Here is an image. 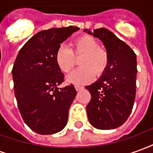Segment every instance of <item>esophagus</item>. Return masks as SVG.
Returning a JSON list of instances; mask_svg holds the SVG:
<instances>
[{
  "instance_id": "34e87169",
  "label": "esophagus",
  "mask_w": 153,
  "mask_h": 153,
  "mask_svg": "<svg viewBox=\"0 0 153 153\" xmlns=\"http://www.w3.org/2000/svg\"><path fill=\"white\" fill-rule=\"evenodd\" d=\"M74 88H75V89H76V91H80V90H82L83 88V87H82V86H79V85H75V86H74Z\"/></svg>"
}]
</instances>
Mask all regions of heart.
I'll list each match as a JSON object with an SVG mask.
<instances>
[{"mask_svg": "<svg viewBox=\"0 0 153 153\" xmlns=\"http://www.w3.org/2000/svg\"><path fill=\"white\" fill-rule=\"evenodd\" d=\"M72 50L60 46L55 54V60L59 70L64 74L70 73L75 65V58L81 57L79 68L68 75L66 82L75 85H83L94 79L95 74L101 75L109 63L108 55L99 47V43L89 35H83L72 43Z\"/></svg>", "mask_w": 153, "mask_h": 153, "instance_id": "heart-1", "label": "heart"}]
</instances>
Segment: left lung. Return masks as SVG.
Instances as JSON below:
<instances>
[{
	"mask_svg": "<svg viewBox=\"0 0 153 153\" xmlns=\"http://www.w3.org/2000/svg\"><path fill=\"white\" fill-rule=\"evenodd\" d=\"M88 34L99 38L106 47L108 66L100 79L85 87L91 94L87 105L90 124L98 129H112L125 123L134 106L136 94V54L125 42L106 28Z\"/></svg>",
	"mask_w": 153,
	"mask_h": 153,
	"instance_id": "left-lung-1",
	"label": "left lung"
}]
</instances>
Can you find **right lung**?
I'll use <instances>...</instances> for the list:
<instances>
[{
    "label": "right lung",
    "instance_id": "obj_1",
    "mask_svg": "<svg viewBox=\"0 0 153 153\" xmlns=\"http://www.w3.org/2000/svg\"><path fill=\"white\" fill-rule=\"evenodd\" d=\"M78 27L50 28L32 37L22 47L12 69L15 95L24 121L40 134H53L67 124L69 110L77 92L64 82L55 54Z\"/></svg>",
    "mask_w": 153,
    "mask_h": 153
}]
</instances>
